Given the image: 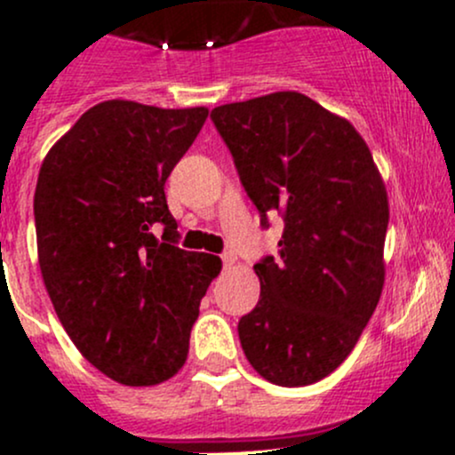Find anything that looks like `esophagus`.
<instances>
[{"label": "esophagus", "instance_id": "esophagus-1", "mask_svg": "<svg viewBox=\"0 0 455 455\" xmlns=\"http://www.w3.org/2000/svg\"><path fill=\"white\" fill-rule=\"evenodd\" d=\"M235 259H237V255H235V253H231V251H228V253H224V255H222V264H224V268H228V266L235 264Z\"/></svg>", "mask_w": 455, "mask_h": 455}]
</instances>
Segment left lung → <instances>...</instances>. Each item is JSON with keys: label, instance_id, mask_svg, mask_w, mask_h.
<instances>
[{"label": "left lung", "instance_id": "1", "mask_svg": "<svg viewBox=\"0 0 455 455\" xmlns=\"http://www.w3.org/2000/svg\"><path fill=\"white\" fill-rule=\"evenodd\" d=\"M261 227L279 213L277 257L255 264L259 301L237 323L257 374L282 387L346 361L380 299L387 191L359 132L299 92L211 112Z\"/></svg>", "mask_w": 455, "mask_h": 455}]
</instances>
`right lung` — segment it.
<instances>
[{"mask_svg": "<svg viewBox=\"0 0 455 455\" xmlns=\"http://www.w3.org/2000/svg\"><path fill=\"white\" fill-rule=\"evenodd\" d=\"M206 116V108L105 100L41 164L35 227L45 291L72 343L116 383H163L185 365L200 299L222 268L220 257L178 249L164 198Z\"/></svg>", "mask_w": 455, "mask_h": 455, "instance_id": "obj_1", "label": "right lung"}]
</instances>
